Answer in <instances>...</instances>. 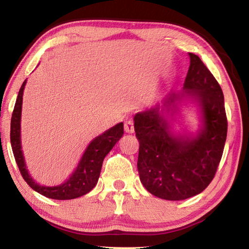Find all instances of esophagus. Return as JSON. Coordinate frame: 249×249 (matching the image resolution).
Returning <instances> with one entry per match:
<instances>
[{"label":"esophagus","instance_id":"1","mask_svg":"<svg viewBox=\"0 0 249 249\" xmlns=\"http://www.w3.org/2000/svg\"><path fill=\"white\" fill-rule=\"evenodd\" d=\"M124 131L126 133H133L134 132V124L132 120H126L124 123Z\"/></svg>","mask_w":249,"mask_h":249}]
</instances>
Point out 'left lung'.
Masks as SVG:
<instances>
[{"label": "left lung", "instance_id": "obj_1", "mask_svg": "<svg viewBox=\"0 0 249 249\" xmlns=\"http://www.w3.org/2000/svg\"><path fill=\"white\" fill-rule=\"evenodd\" d=\"M190 67L184 91L167 95L163 107L157 105L134 116L140 142V179L151 195L170 201L201 194L214 178L227 139L228 121L224 93L202 60L189 53ZM184 97L196 99L201 108L202 126L195 137L174 136L163 111L175 110Z\"/></svg>", "mask_w": 249, "mask_h": 249}]
</instances>
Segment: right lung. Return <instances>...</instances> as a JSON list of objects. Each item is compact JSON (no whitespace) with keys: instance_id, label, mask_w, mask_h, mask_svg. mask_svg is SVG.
<instances>
[{"instance_id":"obj_1","label":"right lung","mask_w":249,"mask_h":249,"mask_svg":"<svg viewBox=\"0 0 249 249\" xmlns=\"http://www.w3.org/2000/svg\"><path fill=\"white\" fill-rule=\"evenodd\" d=\"M27 79L24 80L20 88L16 104L13 110L11 121V144L16 163L19 167L23 179L27 184L42 196L54 200H71L82 196L94 188L100 177L103 160L115 144L121 139L124 134V124L120 123L113 128L105 131L103 134L91 142L87 149L80 159L77 169L71 175L70 178L59 186L46 187L38 185L30 176L25 166L23 154L21 150V141H20V120H21L22 94Z\"/></svg>"}]
</instances>
